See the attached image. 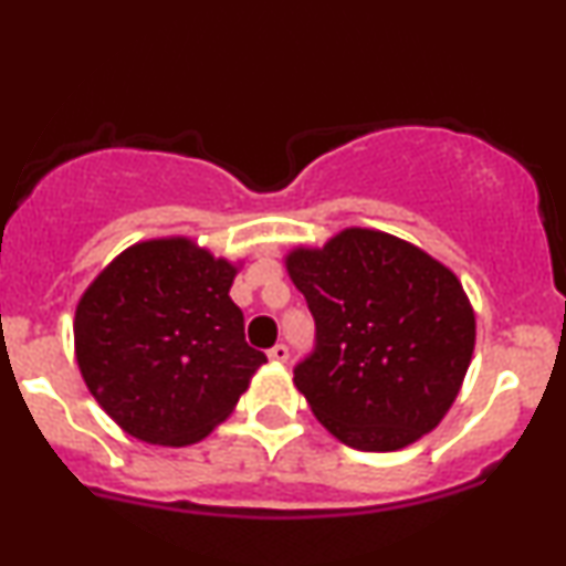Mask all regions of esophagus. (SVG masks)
<instances>
[{
  "mask_svg": "<svg viewBox=\"0 0 566 566\" xmlns=\"http://www.w3.org/2000/svg\"><path fill=\"white\" fill-rule=\"evenodd\" d=\"M269 358L276 360V364H287L290 348H287V345H284V343H279V345H274V348L269 350Z\"/></svg>",
  "mask_w": 566,
  "mask_h": 566,
  "instance_id": "obj_1",
  "label": "esophagus"
}]
</instances>
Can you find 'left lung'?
I'll return each mask as SVG.
<instances>
[{"label":"left lung","mask_w":566,"mask_h":566,"mask_svg":"<svg viewBox=\"0 0 566 566\" xmlns=\"http://www.w3.org/2000/svg\"><path fill=\"white\" fill-rule=\"evenodd\" d=\"M290 279L316 322L295 387L339 442L398 451L440 424L474 353L464 287L417 244L350 227L324 248H295Z\"/></svg>","instance_id":"8db88e82"}]
</instances>
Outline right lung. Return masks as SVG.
Listing matches in <instances>:
<instances>
[{
  "label": "right lung",
  "instance_id": "right-lung-1",
  "mask_svg": "<svg viewBox=\"0 0 566 566\" xmlns=\"http://www.w3.org/2000/svg\"><path fill=\"white\" fill-rule=\"evenodd\" d=\"M234 276L227 258L163 237L124 250L81 295V377L132 438L171 448L208 438L265 364L244 343Z\"/></svg>",
  "mask_w": 566,
  "mask_h": 566
}]
</instances>
